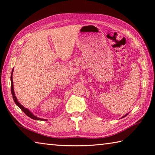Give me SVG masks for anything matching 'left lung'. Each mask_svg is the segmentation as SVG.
<instances>
[{
    "label": "left lung",
    "mask_w": 155,
    "mask_h": 155,
    "mask_svg": "<svg viewBox=\"0 0 155 155\" xmlns=\"http://www.w3.org/2000/svg\"><path fill=\"white\" fill-rule=\"evenodd\" d=\"M125 116H127V115H125L124 117H125Z\"/></svg>",
    "instance_id": "1"
}]
</instances>
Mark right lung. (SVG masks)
<instances>
[{
	"mask_svg": "<svg viewBox=\"0 0 155 155\" xmlns=\"http://www.w3.org/2000/svg\"><path fill=\"white\" fill-rule=\"evenodd\" d=\"M12 71H13V70L12 71V74H11V76H10V80H11V93H12V97H13V99L14 101H15V104L18 105L19 107L21 109L22 111L25 113V114L29 117H30L31 119H33L34 120H42V121H46V119H40V118H38L37 117H36L35 115H34L32 113H31L29 110L28 109H26L25 107H24L20 104V103L18 101V100H17V98L15 96V92H14V89H13V81H12Z\"/></svg>",
	"mask_w": 155,
	"mask_h": 155,
	"instance_id": "obj_1",
	"label": "right lung"
}]
</instances>
